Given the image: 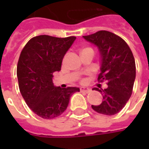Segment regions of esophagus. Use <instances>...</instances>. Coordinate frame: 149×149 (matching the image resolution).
Wrapping results in <instances>:
<instances>
[{"label": "esophagus", "instance_id": "1", "mask_svg": "<svg viewBox=\"0 0 149 149\" xmlns=\"http://www.w3.org/2000/svg\"><path fill=\"white\" fill-rule=\"evenodd\" d=\"M81 92H82V93H88L90 92V89H89V88H88L81 87Z\"/></svg>", "mask_w": 149, "mask_h": 149}]
</instances>
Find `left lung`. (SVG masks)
Returning <instances> with one entry per match:
<instances>
[{"mask_svg":"<svg viewBox=\"0 0 149 149\" xmlns=\"http://www.w3.org/2000/svg\"><path fill=\"white\" fill-rule=\"evenodd\" d=\"M84 39L97 45L101 57L98 81H106L108 88L93 90L100 92L103 101L92 105L94 111L107 116L116 114L125 107L132 93L136 78V64L131 49L121 37L105 30L98 31Z\"/></svg>","mask_w":149,"mask_h":149,"instance_id":"8db88e82","label":"left lung"}]
</instances>
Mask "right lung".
<instances>
[{"label":"right lung","instance_id":"right-lung-1","mask_svg":"<svg viewBox=\"0 0 149 149\" xmlns=\"http://www.w3.org/2000/svg\"><path fill=\"white\" fill-rule=\"evenodd\" d=\"M76 37L65 38L40 35L25 45L17 67L19 88L27 105L43 119H53L65 112L77 87L62 88L52 82L53 73L61 68L65 53Z\"/></svg>","mask_w":149,"mask_h":149}]
</instances>
